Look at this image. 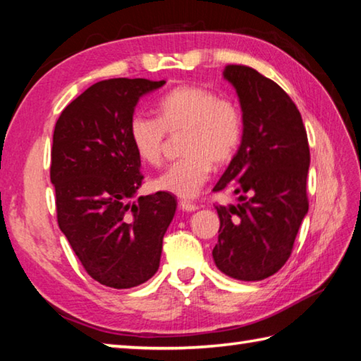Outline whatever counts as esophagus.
Wrapping results in <instances>:
<instances>
[{"label": "esophagus", "instance_id": "1", "mask_svg": "<svg viewBox=\"0 0 361 361\" xmlns=\"http://www.w3.org/2000/svg\"><path fill=\"white\" fill-rule=\"evenodd\" d=\"M180 209L183 210V212H195L199 209L197 205L195 204H192V202H189V200H181L180 202Z\"/></svg>", "mask_w": 361, "mask_h": 361}]
</instances>
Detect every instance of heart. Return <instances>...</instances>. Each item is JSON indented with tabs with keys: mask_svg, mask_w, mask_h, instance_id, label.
<instances>
[{
	"mask_svg": "<svg viewBox=\"0 0 361 361\" xmlns=\"http://www.w3.org/2000/svg\"><path fill=\"white\" fill-rule=\"evenodd\" d=\"M156 114L157 119L135 116L130 121V143L143 162L159 166L166 151V135H181L183 159L157 175L151 188L191 199L210 178L212 167L221 169L234 159L243 135L240 108L212 89L185 84L161 97Z\"/></svg>",
	"mask_w": 361,
	"mask_h": 361,
	"instance_id": "heart-1",
	"label": "heart"
}]
</instances>
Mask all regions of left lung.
I'll use <instances>...</instances> for the list:
<instances>
[{"label": "left lung", "instance_id": "obj_1", "mask_svg": "<svg viewBox=\"0 0 361 361\" xmlns=\"http://www.w3.org/2000/svg\"><path fill=\"white\" fill-rule=\"evenodd\" d=\"M223 75L239 95L243 135L213 191L234 189L240 204L216 205L213 259L226 276L255 282L288 261L309 210V142L301 113L277 82L245 65H228Z\"/></svg>", "mask_w": 361, "mask_h": 361}]
</instances>
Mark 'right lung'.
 <instances>
[{
    "label": "right lung",
    "mask_w": 361,
    "mask_h": 361,
    "mask_svg": "<svg viewBox=\"0 0 361 361\" xmlns=\"http://www.w3.org/2000/svg\"><path fill=\"white\" fill-rule=\"evenodd\" d=\"M166 81L114 78L95 82L66 106L56 124L51 181L59 228L90 277L132 288L154 276L176 200L140 195L142 161L129 138L140 97Z\"/></svg>",
    "instance_id": "right-lung-1"
}]
</instances>
